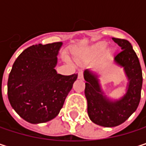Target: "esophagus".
Wrapping results in <instances>:
<instances>
[{
	"mask_svg": "<svg viewBox=\"0 0 146 146\" xmlns=\"http://www.w3.org/2000/svg\"><path fill=\"white\" fill-rule=\"evenodd\" d=\"M78 79H83L84 78V73H82V72H78Z\"/></svg>",
	"mask_w": 146,
	"mask_h": 146,
	"instance_id": "34e87169",
	"label": "esophagus"
}]
</instances>
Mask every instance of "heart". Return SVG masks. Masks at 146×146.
<instances>
[{"mask_svg": "<svg viewBox=\"0 0 146 146\" xmlns=\"http://www.w3.org/2000/svg\"><path fill=\"white\" fill-rule=\"evenodd\" d=\"M106 42H99V43L96 44L94 46H92L90 48V53L92 56H98V55H100L102 51L106 49ZM111 50H108L106 52V56H111Z\"/></svg>", "mask_w": 146, "mask_h": 146, "instance_id": "obj_1", "label": "heart"}]
</instances>
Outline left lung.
I'll list each match as a JSON object with an SVG mask.
<instances>
[{"label":"left lung","instance_id":"1","mask_svg":"<svg viewBox=\"0 0 146 146\" xmlns=\"http://www.w3.org/2000/svg\"><path fill=\"white\" fill-rule=\"evenodd\" d=\"M112 40L122 49L114 57V62L123 68L127 75L129 84L126 94L119 100L108 99L102 90L98 76L89 69L84 72L89 117L94 123L107 128L122 124L136 111L140 102L143 82L140 63L131 44L123 39Z\"/></svg>","mask_w":146,"mask_h":146}]
</instances>
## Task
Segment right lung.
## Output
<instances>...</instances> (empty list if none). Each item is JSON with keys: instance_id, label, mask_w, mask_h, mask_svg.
<instances>
[{"instance_id": "1", "label": "right lung", "mask_w": 146, "mask_h": 146, "mask_svg": "<svg viewBox=\"0 0 146 146\" xmlns=\"http://www.w3.org/2000/svg\"><path fill=\"white\" fill-rule=\"evenodd\" d=\"M62 42L34 44L16 59L7 81L8 100L15 111L30 123L55 118L73 88L78 73H56Z\"/></svg>"}]
</instances>
